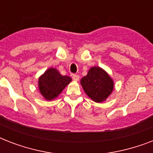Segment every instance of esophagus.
Wrapping results in <instances>:
<instances>
[{
	"instance_id": "esophagus-1",
	"label": "esophagus",
	"mask_w": 153,
	"mask_h": 153,
	"mask_svg": "<svg viewBox=\"0 0 153 153\" xmlns=\"http://www.w3.org/2000/svg\"><path fill=\"white\" fill-rule=\"evenodd\" d=\"M72 79L75 82H78L79 80V76L78 74H73V76H72Z\"/></svg>"
}]
</instances>
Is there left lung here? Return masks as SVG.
Listing matches in <instances>:
<instances>
[{"label":"left lung","instance_id":"8db88e82","mask_svg":"<svg viewBox=\"0 0 153 153\" xmlns=\"http://www.w3.org/2000/svg\"><path fill=\"white\" fill-rule=\"evenodd\" d=\"M80 82L85 93L95 102L105 101L111 94L114 86L111 77L99 67H91Z\"/></svg>","mask_w":153,"mask_h":153}]
</instances>
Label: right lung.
<instances>
[{"instance_id":"add662e5","label":"right lung","mask_w":153,"mask_h":153,"mask_svg":"<svg viewBox=\"0 0 153 153\" xmlns=\"http://www.w3.org/2000/svg\"><path fill=\"white\" fill-rule=\"evenodd\" d=\"M71 78L62 75L55 68H49L39 78V90L46 100L57 98L62 90L71 82Z\"/></svg>"}]
</instances>
